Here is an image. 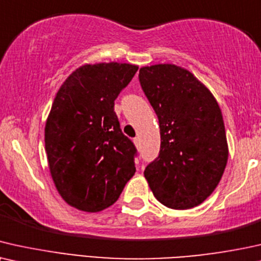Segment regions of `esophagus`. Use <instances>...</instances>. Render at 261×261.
Masks as SVG:
<instances>
[{
    "label": "esophagus",
    "instance_id": "34e87169",
    "mask_svg": "<svg viewBox=\"0 0 261 261\" xmlns=\"http://www.w3.org/2000/svg\"><path fill=\"white\" fill-rule=\"evenodd\" d=\"M134 142H135V144H136L137 147H138V145H140V137H135L134 138Z\"/></svg>",
    "mask_w": 261,
    "mask_h": 261
}]
</instances>
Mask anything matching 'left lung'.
I'll use <instances>...</instances> for the list:
<instances>
[{
    "label": "left lung",
    "instance_id": "left-lung-1",
    "mask_svg": "<svg viewBox=\"0 0 261 261\" xmlns=\"http://www.w3.org/2000/svg\"><path fill=\"white\" fill-rule=\"evenodd\" d=\"M140 82L161 135L159 158L145 168L144 178L163 205H199L217 187L228 161L217 100L192 72L175 64L142 67Z\"/></svg>",
    "mask_w": 261,
    "mask_h": 261
}]
</instances>
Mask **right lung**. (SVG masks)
<instances>
[{"label": "right lung", "mask_w": 261, "mask_h": 261, "mask_svg": "<svg viewBox=\"0 0 261 261\" xmlns=\"http://www.w3.org/2000/svg\"><path fill=\"white\" fill-rule=\"evenodd\" d=\"M138 70L130 63H86L62 83L45 124V150L65 203L99 213L133 178L136 148L121 133L114 100Z\"/></svg>", "instance_id": "add662e5"}]
</instances>
